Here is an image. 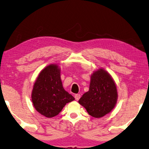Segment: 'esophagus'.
Returning <instances> with one entry per match:
<instances>
[{
  "instance_id": "obj_1",
  "label": "esophagus",
  "mask_w": 149,
  "mask_h": 149,
  "mask_svg": "<svg viewBox=\"0 0 149 149\" xmlns=\"http://www.w3.org/2000/svg\"><path fill=\"white\" fill-rule=\"evenodd\" d=\"M74 97H75V99H76V100H79L80 99V94H75V96H74Z\"/></svg>"
}]
</instances>
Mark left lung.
Segmentation results:
<instances>
[{
    "label": "left lung",
    "mask_w": 149,
    "mask_h": 149,
    "mask_svg": "<svg viewBox=\"0 0 149 149\" xmlns=\"http://www.w3.org/2000/svg\"><path fill=\"white\" fill-rule=\"evenodd\" d=\"M118 91L110 74L100 69L91 76L89 91L79 100L89 115L100 118L109 113L115 107Z\"/></svg>",
    "instance_id": "left-lung-1"
}]
</instances>
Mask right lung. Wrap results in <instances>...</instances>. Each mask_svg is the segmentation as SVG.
<instances>
[{
    "label": "right lung",
    "mask_w": 149,
    "mask_h": 149,
    "mask_svg": "<svg viewBox=\"0 0 149 149\" xmlns=\"http://www.w3.org/2000/svg\"><path fill=\"white\" fill-rule=\"evenodd\" d=\"M74 100L63 88L57 65H50L41 70L31 93L33 105L39 113L53 118L60 113L66 104Z\"/></svg>",
    "instance_id": "1"
}]
</instances>
